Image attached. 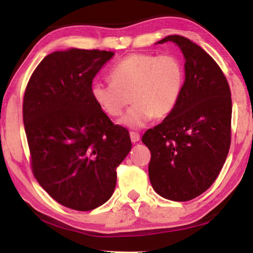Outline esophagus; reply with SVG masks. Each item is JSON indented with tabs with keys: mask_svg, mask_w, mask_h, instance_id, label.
I'll use <instances>...</instances> for the list:
<instances>
[{
	"mask_svg": "<svg viewBox=\"0 0 253 253\" xmlns=\"http://www.w3.org/2000/svg\"><path fill=\"white\" fill-rule=\"evenodd\" d=\"M130 138H131V141H132L133 144H136V143H138V141H139L140 136H139V133H138V132H133V131H131Z\"/></svg>",
	"mask_w": 253,
	"mask_h": 253,
	"instance_id": "1",
	"label": "esophagus"
}]
</instances>
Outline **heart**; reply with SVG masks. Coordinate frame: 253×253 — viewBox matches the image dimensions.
Segmentation results:
<instances>
[{"mask_svg":"<svg viewBox=\"0 0 253 253\" xmlns=\"http://www.w3.org/2000/svg\"><path fill=\"white\" fill-rule=\"evenodd\" d=\"M110 83L95 82L91 95L107 115L117 117L130 101L121 124L132 129L143 127L153 117L168 116L177 106L184 87V67L171 54L133 53L114 65Z\"/></svg>","mask_w":253,"mask_h":253,"instance_id":"1","label":"heart"}]
</instances>
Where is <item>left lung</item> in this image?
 Here are the masks:
<instances>
[{
  "mask_svg": "<svg viewBox=\"0 0 253 253\" xmlns=\"http://www.w3.org/2000/svg\"><path fill=\"white\" fill-rule=\"evenodd\" d=\"M185 58V81L175 109L141 141L151 151L148 175L155 192L188 202L205 192L226 161L231 139V94L216 62L188 38L168 36Z\"/></svg>",
  "mask_w": 253,
  "mask_h": 253,
  "instance_id": "8db88e82",
  "label": "left lung"
}]
</instances>
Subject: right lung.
<instances>
[{"mask_svg": "<svg viewBox=\"0 0 253 253\" xmlns=\"http://www.w3.org/2000/svg\"><path fill=\"white\" fill-rule=\"evenodd\" d=\"M113 51L70 48L47 55L31 76L23 121L34 177L58 204L91 211L112 197L116 168L131 150L91 95L93 78Z\"/></svg>", "mask_w": 253, "mask_h": 253, "instance_id": "1", "label": "right lung"}]
</instances>
